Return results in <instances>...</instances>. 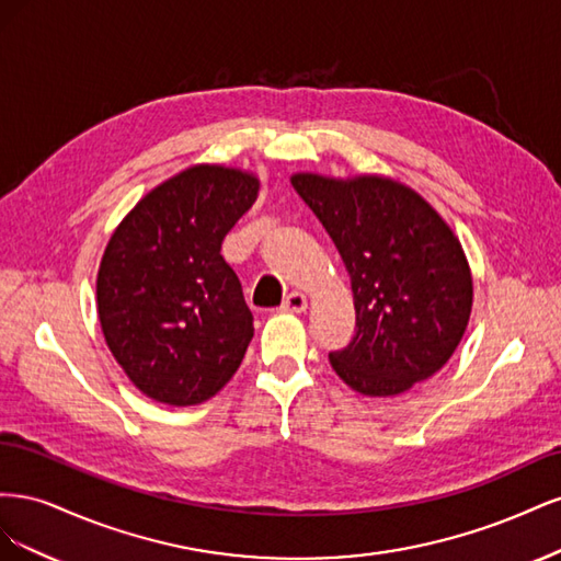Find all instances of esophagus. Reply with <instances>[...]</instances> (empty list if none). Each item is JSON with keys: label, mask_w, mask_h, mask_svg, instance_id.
<instances>
[{"label": "esophagus", "mask_w": 561, "mask_h": 561, "mask_svg": "<svg viewBox=\"0 0 561 561\" xmlns=\"http://www.w3.org/2000/svg\"><path fill=\"white\" fill-rule=\"evenodd\" d=\"M307 307H309V299L301 293H290L283 301V311H287V313H301V311H307Z\"/></svg>", "instance_id": "34e87169"}]
</instances>
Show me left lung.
I'll use <instances>...</instances> for the list:
<instances>
[{
  "label": "left lung",
  "instance_id": "obj_1",
  "mask_svg": "<svg viewBox=\"0 0 561 561\" xmlns=\"http://www.w3.org/2000/svg\"><path fill=\"white\" fill-rule=\"evenodd\" d=\"M290 182L351 276L355 336L330 353L339 379L369 398L431 379L472 309L470 266L451 227L412 186L383 175L295 173Z\"/></svg>",
  "mask_w": 561,
  "mask_h": 561
}]
</instances>
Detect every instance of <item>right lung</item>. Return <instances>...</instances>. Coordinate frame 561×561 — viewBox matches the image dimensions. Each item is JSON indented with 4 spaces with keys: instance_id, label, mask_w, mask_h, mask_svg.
<instances>
[{
    "instance_id": "1",
    "label": "right lung",
    "mask_w": 561,
    "mask_h": 561,
    "mask_svg": "<svg viewBox=\"0 0 561 561\" xmlns=\"http://www.w3.org/2000/svg\"><path fill=\"white\" fill-rule=\"evenodd\" d=\"M260 178L198 163L168 178L122 219L98 268V318L133 386L151 400H210L254 334L222 241L260 196Z\"/></svg>"
}]
</instances>
